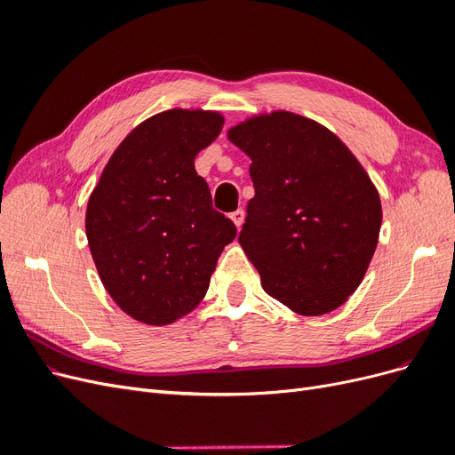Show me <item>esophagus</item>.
Returning a JSON list of instances; mask_svg holds the SVG:
<instances>
[{
    "instance_id": "obj_1",
    "label": "esophagus",
    "mask_w": 455,
    "mask_h": 455,
    "mask_svg": "<svg viewBox=\"0 0 455 455\" xmlns=\"http://www.w3.org/2000/svg\"><path fill=\"white\" fill-rule=\"evenodd\" d=\"M231 220H233V222H235L237 228H241L243 226V220H244V211L237 209L235 212H231Z\"/></svg>"
}]
</instances>
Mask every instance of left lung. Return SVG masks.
Segmentation results:
<instances>
[{"mask_svg": "<svg viewBox=\"0 0 455 455\" xmlns=\"http://www.w3.org/2000/svg\"><path fill=\"white\" fill-rule=\"evenodd\" d=\"M228 136L252 159L239 243L264 291L299 315L334 311L374 256L378 189L347 146L307 117L273 112Z\"/></svg>", "mask_w": 455, "mask_h": 455, "instance_id": "1", "label": "left lung"}]
</instances>
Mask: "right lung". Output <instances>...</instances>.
I'll return each mask as SVG.
<instances>
[{
  "instance_id": "1",
  "label": "right lung",
  "mask_w": 455,
  "mask_h": 455,
  "mask_svg": "<svg viewBox=\"0 0 455 455\" xmlns=\"http://www.w3.org/2000/svg\"><path fill=\"white\" fill-rule=\"evenodd\" d=\"M224 117L169 109L140 123L92 189L85 229L100 281L116 304L146 324H171L209 291L237 228L212 209L194 159Z\"/></svg>"
}]
</instances>
